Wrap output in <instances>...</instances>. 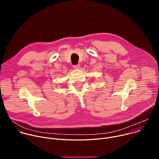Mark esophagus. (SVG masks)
Wrapping results in <instances>:
<instances>
[{
  "label": "esophagus",
  "mask_w": 159,
  "mask_h": 159,
  "mask_svg": "<svg viewBox=\"0 0 159 159\" xmlns=\"http://www.w3.org/2000/svg\"><path fill=\"white\" fill-rule=\"evenodd\" d=\"M74 68L75 69H80V65H74Z\"/></svg>",
  "instance_id": "obj_1"
}]
</instances>
